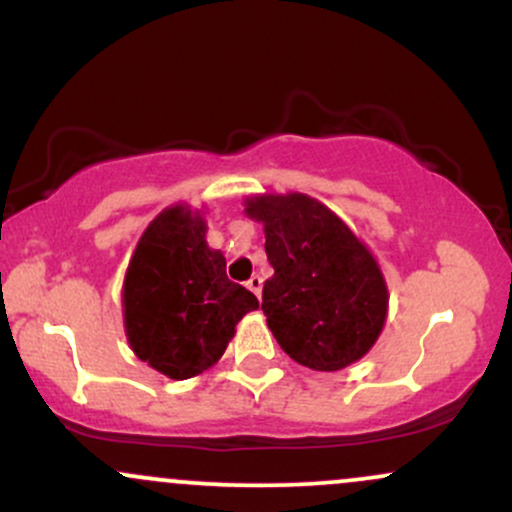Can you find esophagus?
Masks as SVG:
<instances>
[{
  "label": "esophagus",
  "instance_id": "esophagus-1",
  "mask_svg": "<svg viewBox=\"0 0 512 512\" xmlns=\"http://www.w3.org/2000/svg\"><path fill=\"white\" fill-rule=\"evenodd\" d=\"M248 289H250L252 293H255L257 298H260V296H262V276L252 274V276H250V281H248Z\"/></svg>",
  "mask_w": 512,
  "mask_h": 512
}]
</instances>
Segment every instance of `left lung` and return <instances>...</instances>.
Here are the masks:
<instances>
[{
  "mask_svg": "<svg viewBox=\"0 0 512 512\" xmlns=\"http://www.w3.org/2000/svg\"><path fill=\"white\" fill-rule=\"evenodd\" d=\"M262 223L274 267L262 310L281 349L305 368L334 373L373 349L387 320L390 291L378 260L330 207L303 192L243 199Z\"/></svg>",
  "mask_w": 512,
  "mask_h": 512,
  "instance_id": "left-lung-1",
  "label": "left lung"
}]
</instances>
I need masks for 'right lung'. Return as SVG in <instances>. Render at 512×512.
I'll return each mask as SVG.
<instances>
[{
  "mask_svg": "<svg viewBox=\"0 0 512 512\" xmlns=\"http://www.w3.org/2000/svg\"><path fill=\"white\" fill-rule=\"evenodd\" d=\"M255 308L257 298L226 276L223 252L209 248L204 207L170 204L146 226L122 281V320L139 361L170 380L202 375Z\"/></svg>",
  "mask_w": 512,
  "mask_h": 512,
  "instance_id": "1",
  "label": "right lung"
}]
</instances>
